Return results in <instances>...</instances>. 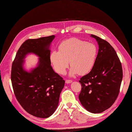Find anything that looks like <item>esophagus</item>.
Listing matches in <instances>:
<instances>
[{
    "instance_id": "34e87169",
    "label": "esophagus",
    "mask_w": 132,
    "mask_h": 132,
    "mask_svg": "<svg viewBox=\"0 0 132 132\" xmlns=\"http://www.w3.org/2000/svg\"><path fill=\"white\" fill-rule=\"evenodd\" d=\"M72 82V80H66L65 81V82L66 84H70V83H71Z\"/></svg>"
}]
</instances>
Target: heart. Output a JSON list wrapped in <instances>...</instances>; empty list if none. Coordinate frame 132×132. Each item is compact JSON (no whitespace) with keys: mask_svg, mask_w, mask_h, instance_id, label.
Masks as SVG:
<instances>
[{"mask_svg":"<svg viewBox=\"0 0 132 132\" xmlns=\"http://www.w3.org/2000/svg\"><path fill=\"white\" fill-rule=\"evenodd\" d=\"M59 51L54 50L50 54V61L54 70L59 74H65L71 66L70 77L88 73L95 64L97 48L95 44L77 38H71L61 43Z\"/></svg>","mask_w":132,"mask_h":132,"instance_id":"1","label":"heart"}]
</instances>
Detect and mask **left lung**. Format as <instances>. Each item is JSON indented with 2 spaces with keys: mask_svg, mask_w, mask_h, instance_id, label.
<instances>
[{
  "mask_svg": "<svg viewBox=\"0 0 132 132\" xmlns=\"http://www.w3.org/2000/svg\"><path fill=\"white\" fill-rule=\"evenodd\" d=\"M98 52L93 69L79 81L81 90L79 99L81 105L92 113H101L114 104L118 96L122 69L113 47L107 41L94 35Z\"/></svg>",
  "mask_w": 132,
  "mask_h": 132,
  "instance_id": "8db88e82",
  "label": "left lung"
}]
</instances>
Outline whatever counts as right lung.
<instances>
[{"mask_svg": "<svg viewBox=\"0 0 132 132\" xmlns=\"http://www.w3.org/2000/svg\"><path fill=\"white\" fill-rule=\"evenodd\" d=\"M55 37L27 40L12 63L11 78L14 95L23 108L37 118H47L54 113L65 85V80L51 65L50 46ZM30 53L37 55L39 61L35 68L27 70L24 59Z\"/></svg>", "mask_w": 132, "mask_h": 132, "instance_id": "right-lung-1", "label": "right lung"}]
</instances>
